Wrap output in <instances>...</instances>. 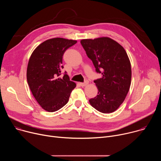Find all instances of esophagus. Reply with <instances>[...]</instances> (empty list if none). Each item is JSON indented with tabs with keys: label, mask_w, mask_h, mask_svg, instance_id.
<instances>
[{
	"label": "esophagus",
	"mask_w": 161,
	"mask_h": 161,
	"mask_svg": "<svg viewBox=\"0 0 161 161\" xmlns=\"http://www.w3.org/2000/svg\"><path fill=\"white\" fill-rule=\"evenodd\" d=\"M88 84V81H85L84 83H81L80 85L81 86H85Z\"/></svg>",
	"instance_id": "obj_1"
}]
</instances>
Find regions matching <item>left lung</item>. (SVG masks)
<instances>
[{"instance_id":"8db88e82","label":"left lung","mask_w":161,"mask_h":161,"mask_svg":"<svg viewBox=\"0 0 161 161\" xmlns=\"http://www.w3.org/2000/svg\"><path fill=\"white\" fill-rule=\"evenodd\" d=\"M97 73L102 77L94 80L98 95L90 99V105L103 113L116 111L124 101L131 83V65L122 46L108 37L80 41Z\"/></svg>"}]
</instances>
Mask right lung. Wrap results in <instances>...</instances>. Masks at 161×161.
I'll return each mask as SVG.
<instances>
[{"label":"right lung","mask_w":161,"mask_h":161,"mask_svg":"<svg viewBox=\"0 0 161 161\" xmlns=\"http://www.w3.org/2000/svg\"><path fill=\"white\" fill-rule=\"evenodd\" d=\"M76 42L61 37L48 39L38 46L29 58L27 69L29 86L37 102L48 112L65 106L76 86L66 73L62 78L59 76L64 68V52Z\"/></svg>","instance_id":"right-lung-1"}]
</instances>
